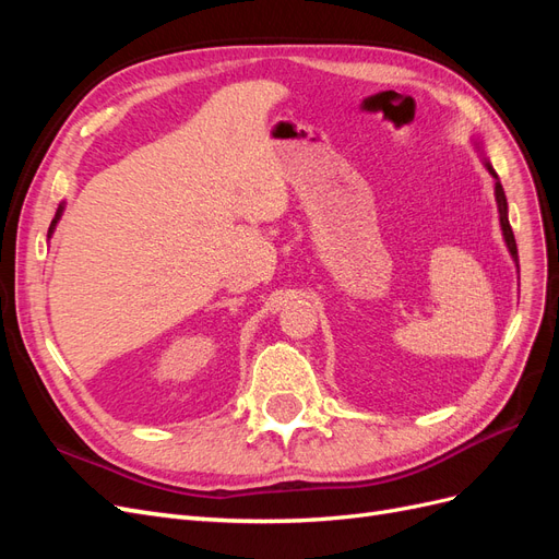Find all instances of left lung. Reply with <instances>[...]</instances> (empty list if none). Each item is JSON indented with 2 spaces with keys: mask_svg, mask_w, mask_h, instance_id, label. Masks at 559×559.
<instances>
[{
  "mask_svg": "<svg viewBox=\"0 0 559 559\" xmlns=\"http://www.w3.org/2000/svg\"><path fill=\"white\" fill-rule=\"evenodd\" d=\"M487 170L495 175L492 165H489V163H487ZM495 179H497V175H495ZM495 195H497V205H499V218H501V230H503L506 245H509L511 257H513V259H515V263H518V245H515V235H513V228H511V224H509V205H506V193H503V186H501V181H499V179L495 181Z\"/></svg>",
  "mask_w": 559,
  "mask_h": 559,
  "instance_id": "8db88e82",
  "label": "left lung"
}]
</instances>
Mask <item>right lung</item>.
Listing matches in <instances>:
<instances>
[{"instance_id":"right-lung-1","label":"right lung","mask_w":559,"mask_h":559,"mask_svg":"<svg viewBox=\"0 0 559 559\" xmlns=\"http://www.w3.org/2000/svg\"><path fill=\"white\" fill-rule=\"evenodd\" d=\"M60 214H62V207H58V212H56V218H53V222H50V228H48V233H53V228H56V224H58Z\"/></svg>"}]
</instances>
